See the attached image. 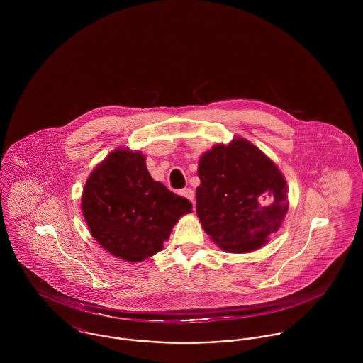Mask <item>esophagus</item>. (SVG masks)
I'll use <instances>...</instances> for the list:
<instances>
[{"label": "esophagus", "mask_w": 363, "mask_h": 363, "mask_svg": "<svg viewBox=\"0 0 363 363\" xmlns=\"http://www.w3.org/2000/svg\"><path fill=\"white\" fill-rule=\"evenodd\" d=\"M180 196H183V197H186L187 200H190L191 203H194V191H193L191 189H183V190L180 191Z\"/></svg>", "instance_id": "esophagus-1"}]
</instances>
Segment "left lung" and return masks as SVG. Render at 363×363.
I'll list each match as a JSON object with an SVG mask.
<instances>
[{"mask_svg":"<svg viewBox=\"0 0 363 363\" xmlns=\"http://www.w3.org/2000/svg\"><path fill=\"white\" fill-rule=\"evenodd\" d=\"M197 173V216L222 250L255 252L281 228L289 208L286 180L250 141L213 145L200 156Z\"/></svg>","mask_w":363,"mask_h":363,"instance_id":"obj_1","label":"left lung"}]
</instances>
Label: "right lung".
<instances>
[{
  "label": "right lung",
  "mask_w": 363,
  "mask_h": 363,
  "mask_svg": "<svg viewBox=\"0 0 363 363\" xmlns=\"http://www.w3.org/2000/svg\"><path fill=\"white\" fill-rule=\"evenodd\" d=\"M145 155L127 148L111 151L89 174L81 209L94 239L127 262L150 259L163 249L191 203L155 182Z\"/></svg>",
  "instance_id": "right-lung-1"
}]
</instances>
